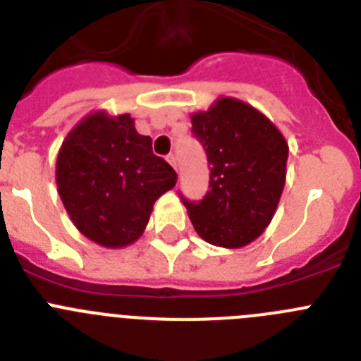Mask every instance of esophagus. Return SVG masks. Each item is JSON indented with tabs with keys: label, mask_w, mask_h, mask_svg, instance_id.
<instances>
[{
	"label": "esophagus",
	"mask_w": 361,
	"mask_h": 361,
	"mask_svg": "<svg viewBox=\"0 0 361 361\" xmlns=\"http://www.w3.org/2000/svg\"><path fill=\"white\" fill-rule=\"evenodd\" d=\"M166 161L170 162L173 166L175 170H177V157H175V153H170V155H166Z\"/></svg>",
	"instance_id": "34e87169"
}]
</instances>
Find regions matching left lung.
<instances>
[{
	"label": "left lung",
	"instance_id": "1",
	"mask_svg": "<svg viewBox=\"0 0 361 361\" xmlns=\"http://www.w3.org/2000/svg\"><path fill=\"white\" fill-rule=\"evenodd\" d=\"M193 135L206 149L209 188L199 202L183 199L199 237L219 247H244L264 233L286 184L289 146L262 111L219 97L191 114Z\"/></svg>",
	"mask_w": 361,
	"mask_h": 361
}]
</instances>
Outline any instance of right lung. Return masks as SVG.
<instances>
[{
	"instance_id": "1",
	"label": "right lung",
	"mask_w": 361,
	"mask_h": 361,
	"mask_svg": "<svg viewBox=\"0 0 361 361\" xmlns=\"http://www.w3.org/2000/svg\"><path fill=\"white\" fill-rule=\"evenodd\" d=\"M59 197L73 226L103 247H124L141 237L153 204L177 173L135 130L130 114L97 110L79 121L56 162Z\"/></svg>"
}]
</instances>
